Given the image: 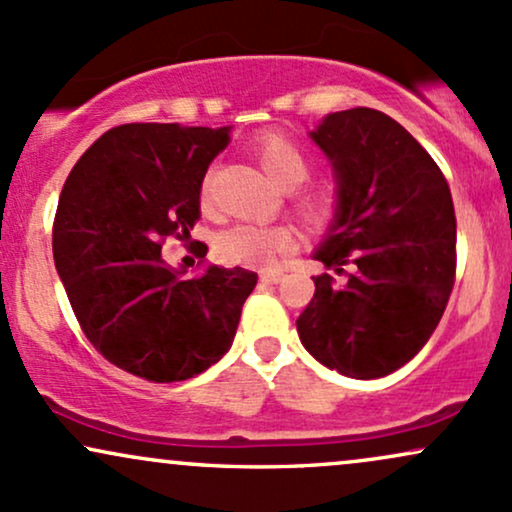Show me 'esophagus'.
Wrapping results in <instances>:
<instances>
[{
    "label": "esophagus",
    "mask_w": 512,
    "mask_h": 512,
    "mask_svg": "<svg viewBox=\"0 0 512 512\" xmlns=\"http://www.w3.org/2000/svg\"><path fill=\"white\" fill-rule=\"evenodd\" d=\"M281 279H284L281 269H262L260 272V281H264V284H279Z\"/></svg>",
    "instance_id": "obj_1"
}]
</instances>
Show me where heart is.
<instances>
[{"label": "heart", "instance_id": "obj_1", "mask_svg": "<svg viewBox=\"0 0 512 512\" xmlns=\"http://www.w3.org/2000/svg\"><path fill=\"white\" fill-rule=\"evenodd\" d=\"M252 151H255L264 173L276 185L293 190V187L303 185L308 180V156L286 134L264 132L252 142ZM199 204H202V209L211 207V173L204 175L202 187H199ZM293 204L310 226H322L330 216L327 199L315 195V192H293ZM293 245H296V233L284 223H274L272 226V223L243 221L226 228L216 240V250H219L223 260L243 264V267H267L276 260V255L291 252Z\"/></svg>", "mask_w": 512, "mask_h": 512}]
</instances>
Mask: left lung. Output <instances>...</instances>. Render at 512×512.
<instances>
[{
    "instance_id": "1",
    "label": "left lung",
    "mask_w": 512,
    "mask_h": 512,
    "mask_svg": "<svg viewBox=\"0 0 512 512\" xmlns=\"http://www.w3.org/2000/svg\"><path fill=\"white\" fill-rule=\"evenodd\" d=\"M313 142L337 175V214L315 252L330 274L296 320L305 349L349 378H383L411 361L455 284L457 223L443 170L373 108L327 115Z\"/></svg>"
}]
</instances>
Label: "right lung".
Segmentation results:
<instances>
[{"mask_svg": "<svg viewBox=\"0 0 512 512\" xmlns=\"http://www.w3.org/2000/svg\"><path fill=\"white\" fill-rule=\"evenodd\" d=\"M231 129L132 122L108 129L76 161L52 226V255L86 339L149 383H180L231 349L257 284L243 267L180 279L161 260L190 238L199 187ZM207 255V252H204Z\"/></svg>", "mask_w": 512, "mask_h": 512, "instance_id": "right-lung-1", "label": "right lung"}]
</instances>
